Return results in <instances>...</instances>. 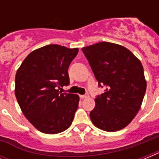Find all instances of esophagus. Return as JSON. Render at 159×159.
I'll list each match as a JSON object with an SVG mask.
<instances>
[{"label":"esophagus","mask_w":159,"mask_h":159,"mask_svg":"<svg viewBox=\"0 0 159 159\" xmlns=\"http://www.w3.org/2000/svg\"><path fill=\"white\" fill-rule=\"evenodd\" d=\"M80 97L82 98V99H85V98H87V97H89V95L88 94H85V95H81Z\"/></svg>","instance_id":"34e87169"}]
</instances>
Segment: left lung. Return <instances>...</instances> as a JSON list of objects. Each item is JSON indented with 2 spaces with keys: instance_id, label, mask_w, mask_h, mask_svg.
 <instances>
[{
  "instance_id": "8db88e82",
  "label": "left lung",
  "mask_w": 159,
  "mask_h": 159,
  "mask_svg": "<svg viewBox=\"0 0 159 159\" xmlns=\"http://www.w3.org/2000/svg\"><path fill=\"white\" fill-rule=\"evenodd\" d=\"M96 79L106 86L95 99L90 118L96 127L108 132L125 128L139 111L146 82L140 60L128 48L100 42L82 48Z\"/></svg>"
}]
</instances>
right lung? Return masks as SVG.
Segmentation results:
<instances>
[{
	"mask_svg": "<svg viewBox=\"0 0 159 159\" xmlns=\"http://www.w3.org/2000/svg\"><path fill=\"white\" fill-rule=\"evenodd\" d=\"M78 48L49 44L32 51L16 74L15 94L26 119L42 133L54 134L72 125L79 96L61 93L69 84L67 69Z\"/></svg>",
	"mask_w": 159,
	"mask_h": 159,
	"instance_id": "obj_1",
	"label": "right lung"
}]
</instances>
